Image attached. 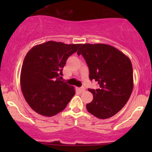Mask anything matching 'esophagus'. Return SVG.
Here are the masks:
<instances>
[{"mask_svg": "<svg viewBox=\"0 0 152 152\" xmlns=\"http://www.w3.org/2000/svg\"><path fill=\"white\" fill-rule=\"evenodd\" d=\"M85 90H86V88H85L84 87H81V88H78V91L79 92H81H81L84 91Z\"/></svg>", "mask_w": 152, "mask_h": 152, "instance_id": "obj_1", "label": "esophagus"}]
</instances>
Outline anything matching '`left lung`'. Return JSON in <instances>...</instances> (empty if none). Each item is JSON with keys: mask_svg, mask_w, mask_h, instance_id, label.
I'll list each match as a JSON object with an SVG mask.
<instances>
[{"mask_svg": "<svg viewBox=\"0 0 152 152\" xmlns=\"http://www.w3.org/2000/svg\"><path fill=\"white\" fill-rule=\"evenodd\" d=\"M77 54L86 60L90 80L99 85L97 89H88L94 99L86 104L87 111L101 119L114 116L125 106L133 90V68L129 58L104 43H85Z\"/></svg>", "mask_w": 152, "mask_h": 152, "instance_id": "8db88e82", "label": "left lung"}]
</instances>
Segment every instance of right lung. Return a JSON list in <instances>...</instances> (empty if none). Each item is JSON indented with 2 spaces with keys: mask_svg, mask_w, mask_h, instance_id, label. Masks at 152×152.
I'll return each mask as SVG.
<instances>
[{
  "mask_svg": "<svg viewBox=\"0 0 152 152\" xmlns=\"http://www.w3.org/2000/svg\"><path fill=\"white\" fill-rule=\"evenodd\" d=\"M81 44L47 41L28 52L20 71L23 95L38 114L53 116L62 111L75 95L74 86L61 81L68 58Z\"/></svg>",
  "mask_w": 152,
  "mask_h": 152,
  "instance_id": "right-lung-1",
  "label": "right lung"
}]
</instances>
